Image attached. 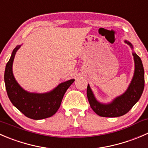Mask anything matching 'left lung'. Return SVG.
I'll use <instances>...</instances> for the list:
<instances>
[{"label":"left lung","mask_w":148,"mask_h":148,"mask_svg":"<svg viewBox=\"0 0 148 148\" xmlns=\"http://www.w3.org/2000/svg\"><path fill=\"white\" fill-rule=\"evenodd\" d=\"M133 49L131 42L125 40ZM134 61V73L131 83L124 93L118 96L111 103L105 104L96 100L90 85H87V95L90 107L95 113L103 117H119L124 115L140 100L145 87V73L141 58L133 52Z\"/></svg>","instance_id":"8db88e82"}]
</instances>
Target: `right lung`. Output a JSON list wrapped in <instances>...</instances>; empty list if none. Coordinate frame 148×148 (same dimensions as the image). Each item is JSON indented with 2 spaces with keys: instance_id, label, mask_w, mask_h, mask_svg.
Instances as JSON below:
<instances>
[{
  "instance_id": "1",
  "label": "right lung",
  "mask_w": 148,
  "mask_h": 148,
  "mask_svg": "<svg viewBox=\"0 0 148 148\" xmlns=\"http://www.w3.org/2000/svg\"><path fill=\"white\" fill-rule=\"evenodd\" d=\"M20 47L21 45H17L14 48L5 66L4 81L8 98L12 104L28 118L39 120L52 116L60 108L66 91L74 79L61 83L48 92L34 93L24 90L15 79L12 71L14 57Z\"/></svg>"
}]
</instances>
